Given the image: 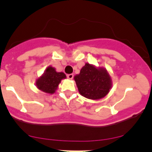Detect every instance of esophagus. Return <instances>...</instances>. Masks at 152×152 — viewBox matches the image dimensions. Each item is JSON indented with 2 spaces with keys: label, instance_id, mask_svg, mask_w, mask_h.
<instances>
[{
  "label": "esophagus",
  "instance_id": "34e87169",
  "mask_svg": "<svg viewBox=\"0 0 152 152\" xmlns=\"http://www.w3.org/2000/svg\"><path fill=\"white\" fill-rule=\"evenodd\" d=\"M67 78H68L69 79H73V74H68L67 75Z\"/></svg>",
  "mask_w": 152,
  "mask_h": 152
}]
</instances>
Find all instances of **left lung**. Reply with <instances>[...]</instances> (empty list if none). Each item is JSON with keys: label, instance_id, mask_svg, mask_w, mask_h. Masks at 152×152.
Masks as SVG:
<instances>
[{"label": "left lung", "instance_id": "obj_1", "mask_svg": "<svg viewBox=\"0 0 152 152\" xmlns=\"http://www.w3.org/2000/svg\"><path fill=\"white\" fill-rule=\"evenodd\" d=\"M79 93L91 100H99L105 97L113 86L112 78L107 69L85 63L79 74L74 76Z\"/></svg>", "mask_w": 152, "mask_h": 152}]
</instances>
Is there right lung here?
<instances>
[{"instance_id": "add662e5", "label": "right lung", "mask_w": 152, "mask_h": 152, "mask_svg": "<svg viewBox=\"0 0 152 152\" xmlns=\"http://www.w3.org/2000/svg\"><path fill=\"white\" fill-rule=\"evenodd\" d=\"M64 79H66V75L63 72H57L54 67L50 65L37 79L36 86L44 93L53 94L56 93L61 81Z\"/></svg>"}]
</instances>
